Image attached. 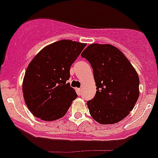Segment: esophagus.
Instances as JSON below:
<instances>
[{
    "label": "esophagus",
    "instance_id": "obj_1",
    "mask_svg": "<svg viewBox=\"0 0 158 158\" xmlns=\"http://www.w3.org/2000/svg\"><path fill=\"white\" fill-rule=\"evenodd\" d=\"M76 91H77L78 95H81V94H82V89H77Z\"/></svg>",
    "mask_w": 158,
    "mask_h": 158
}]
</instances>
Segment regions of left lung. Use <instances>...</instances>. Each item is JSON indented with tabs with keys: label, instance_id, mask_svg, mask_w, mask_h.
Masks as SVG:
<instances>
[{
	"label": "left lung",
	"instance_id": "left-lung-1",
	"mask_svg": "<svg viewBox=\"0 0 158 158\" xmlns=\"http://www.w3.org/2000/svg\"><path fill=\"white\" fill-rule=\"evenodd\" d=\"M81 56L90 63L97 86L95 97L87 101L90 115L103 125L122 121L139 98L136 71L123 53L110 44H92Z\"/></svg>",
	"mask_w": 158,
	"mask_h": 158
}]
</instances>
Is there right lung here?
Returning a JSON list of instances; mask_svg holds the SVG:
<instances>
[{"label":"right lung","mask_w":158,"mask_h":158,"mask_svg":"<svg viewBox=\"0 0 158 158\" xmlns=\"http://www.w3.org/2000/svg\"><path fill=\"white\" fill-rule=\"evenodd\" d=\"M86 44L62 40L41 50L26 69L23 92L26 106L35 117L54 121L66 114L76 91L67 82L70 67Z\"/></svg>","instance_id":"obj_1"}]
</instances>
